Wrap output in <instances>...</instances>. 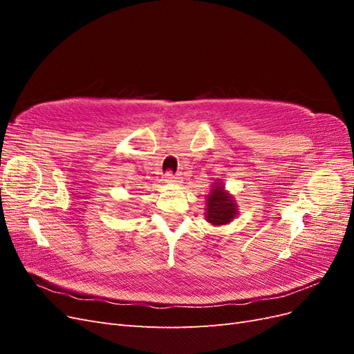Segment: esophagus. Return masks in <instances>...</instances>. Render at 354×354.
Returning <instances> with one entry per match:
<instances>
[{"mask_svg": "<svg viewBox=\"0 0 354 354\" xmlns=\"http://www.w3.org/2000/svg\"><path fill=\"white\" fill-rule=\"evenodd\" d=\"M165 183H168V185H181V183H183V180H181V177H178V176L168 173L165 176Z\"/></svg>", "mask_w": 354, "mask_h": 354, "instance_id": "1", "label": "esophagus"}]
</instances>
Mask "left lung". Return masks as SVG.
Here are the masks:
<instances>
[{"mask_svg": "<svg viewBox=\"0 0 354 354\" xmlns=\"http://www.w3.org/2000/svg\"><path fill=\"white\" fill-rule=\"evenodd\" d=\"M205 205V220L212 226H226L239 214L236 199L224 186L221 178H217L211 186Z\"/></svg>", "mask_w": 354, "mask_h": 354, "instance_id": "left-lung-1", "label": "left lung"}]
</instances>
